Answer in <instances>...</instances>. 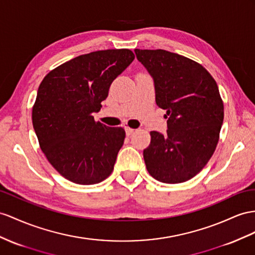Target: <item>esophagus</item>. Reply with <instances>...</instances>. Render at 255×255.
I'll list each match as a JSON object with an SVG mask.
<instances>
[{
  "instance_id": "34e87169",
  "label": "esophagus",
  "mask_w": 255,
  "mask_h": 255,
  "mask_svg": "<svg viewBox=\"0 0 255 255\" xmlns=\"http://www.w3.org/2000/svg\"><path fill=\"white\" fill-rule=\"evenodd\" d=\"M125 131H126V134L129 136V135H131V134L134 132V129L126 127V128H125Z\"/></svg>"
}]
</instances>
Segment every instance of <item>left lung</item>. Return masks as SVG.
Instances as JSON below:
<instances>
[{
    "label": "left lung",
    "instance_id": "8db88e82",
    "mask_svg": "<svg viewBox=\"0 0 255 255\" xmlns=\"http://www.w3.org/2000/svg\"><path fill=\"white\" fill-rule=\"evenodd\" d=\"M151 75L155 101L167 111V131H151L143 151L148 173L162 183H182L206 166L217 147L224 107L210 73L164 49H134Z\"/></svg>",
    "mask_w": 255,
    "mask_h": 255
}]
</instances>
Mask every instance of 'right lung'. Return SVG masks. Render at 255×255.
Listing matches in <instances>:
<instances>
[{"mask_svg": "<svg viewBox=\"0 0 255 255\" xmlns=\"http://www.w3.org/2000/svg\"><path fill=\"white\" fill-rule=\"evenodd\" d=\"M133 59L129 49L93 51L50 71L38 87L34 131L48 161L73 183H99L113 171L125 130L96 123L93 114Z\"/></svg>", "mask_w": 255, "mask_h": 255, "instance_id": "right-lung-1", "label": "right lung"}]
</instances>
